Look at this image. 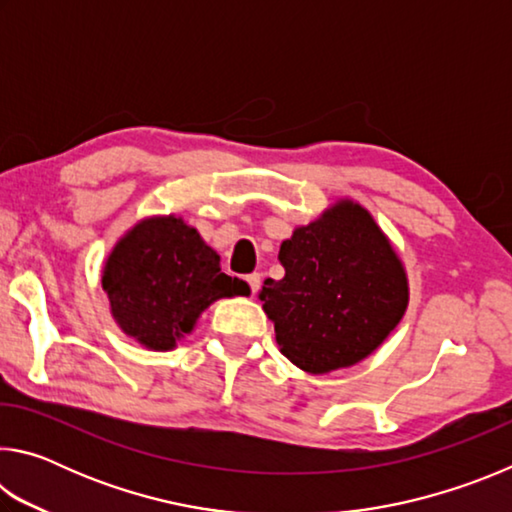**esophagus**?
<instances>
[{"label":"esophagus","mask_w":512,"mask_h":512,"mask_svg":"<svg viewBox=\"0 0 512 512\" xmlns=\"http://www.w3.org/2000/svg\"><path fill=\"white\" fill-rule=\"evenodd\" d=\"M246 282H248L250 291L257 293V291H259V284H262V275H259V273H250V275H246Z\"/></svg>","instance_id":"esophagus-1"}]
</instances>
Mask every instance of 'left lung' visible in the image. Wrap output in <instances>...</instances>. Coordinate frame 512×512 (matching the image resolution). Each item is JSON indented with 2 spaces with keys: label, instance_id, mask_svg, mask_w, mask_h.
<instances>
[{
  "label": "left lung",
  "instance_id": "8db88e82",
  "mask_svg": "<svg viewBox=\"0 0 512 512\" xmlns=\"http://www.w3.org/2000/svg\"><path fill=\"white\" fill-rule=\"evenodd\" d=\"M282 280L259 300L280 352L311 375L350 368L388 339L409 307V277L372 214L341 198L282 241Z\"/></svg>",
  "mask_w": 512,
  "mask_h": 512
}]
</instances>
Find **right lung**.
Returning a JSON list of instances; mask_svg holds the SVG:
<instances>
[{
  "instance_id": "right-lung-1",
  "label": "right lung",
  "mask_w": 512,
  "mask_h": 512,
  "mask_svg": "<svg viewBox=\"0 0 512 512\" xmlns=\"http://www.w3.org/2000/svg\"><path fill=\"white\" fill-rule=\"evenodd\" d=\"M110 314L144 348L167 352L192 334L198 316L250 287L221 271V257L180 216H149L121 237L101 275Z\"/></svg>"
}]
</instances>
